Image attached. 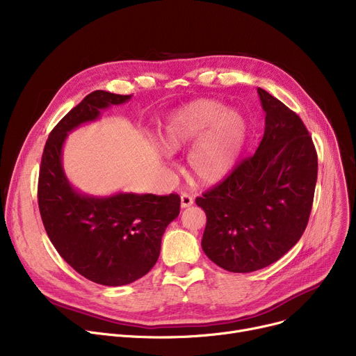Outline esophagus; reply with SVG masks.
<instances>
[{
  "mask_svg": "<svg viewBox=\"0 0 356 356\" xmlns=\"http://www.w3.org/2000/svg\"><path fill=\"white\" fill-rule=\"evenodd\" d=\"M193 202H195V197H193L191 193L183 192V193L180 195V204H181V208H189V207H192Z\"/></svg>",
  "mask_w": 356,
  "mask_h": 356,
  "instance_id": "obj_1",
  "label": "esophagus"
}]
</instances>
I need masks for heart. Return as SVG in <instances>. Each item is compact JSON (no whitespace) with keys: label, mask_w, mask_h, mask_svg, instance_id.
<instances>
[{"label":"heart","mask_w":356,"mask_h":356,"mask_svg":"<svg viewBox=\"0 0 356 356\" xmlns=\"http://www.w3.org/2000/svg\"><path fill=\"white\" fill-rule=\"evenodd\" d=\"M248 124L239 112L215 99H196L167 121L161 141L168 152L191 145L188 161L202 183H215L235 164L245 144Z\"/></svg>","instance_id":"b5f03b06"}]
</instances>
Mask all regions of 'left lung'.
Segmentation results:
<instances>
[{
	"label": "left lung",
	"instance_id": "8db88e82",
	"mask_svg": "<svg viewBox=\"0 0 356 356\" xmlns=\"http://www.w3.org/2000/svg\"><path fill=\"white\" fill-rule=\"evenodd\" d=\"M257 92L266 112L257 152L196 197L207 213L202 248L231 273L268 267L297 244L317 180L316 148L300 117L267 90Z\"/></svg>",
	"mask_w": 356,
	"mask_h": 356
}]
</instances>
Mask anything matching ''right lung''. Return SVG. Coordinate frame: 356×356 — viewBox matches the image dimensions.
Returning <instances> with one entry per match:
<instances>
[{"instance_id": "add662e5", "label": "right lung", "mask_w": 356, "mask_h": 356, "mask_svg": "<svg viewBox=\"0 0 356 356\" xmlns=\"http://www.w3.org/2000/svg\"><path fill=\"white\" fill-rule=\"evenodd\" d=\"M129 99L95 90L70 109L46 141L37 188L43 225L56 251L74 271L109 287L133 283L154 267L161 236L180 213L176 193L89 196L74 189L65 175L62 149L70 131Z\"/></svg>"}]
</instances>
